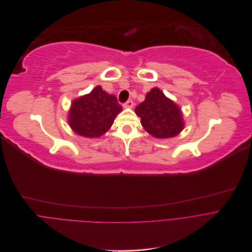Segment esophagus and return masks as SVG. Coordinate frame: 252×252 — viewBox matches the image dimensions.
<instances>
[{"instance_id": "obj_1", "label": "esophagus", "mask_w": 252, "mask_h": 252, "mask_svg": "<svg viewBox=\"0 0 252 252\" xmlns=\"http://www.w3.org/2000/svg\"><path fill=\"white\" fill-rule=\"evenodd\" d=\"M133 105H134V103H133L132 100H128L127 102H125V103L123 104V106H124L125 108H132Z\"/></svg>"}]
</instances>
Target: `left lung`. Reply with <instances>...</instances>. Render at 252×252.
<instances>
[{
  "instance_id": "left-lung-1",
  "label": "left lung",
  "mask_w": 252,
  "mask_h": 252,
  "mask_svg": "<svg viewBox=\"0 0 252 252\" xmlns=\"http://www.w3.org/2000/svg\"><path fill=\"white\" fill-rule=\"evenodd\" d=\"M135 112L141 118L144 129L156 138H172L184 129L185 123L179 106L157 87L147 93Z\"/></svg>"
}]
</instances>
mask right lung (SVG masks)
I'll return each mask as SVG.
<instances>
[{
  "label": "right lung",
  "mask_w": 252,
  "mask_h": 252,
  "mask_svg": "<svg viewBox=\"0 0 252 252\" xmlns=\"http://www.w3.org/2000/svg\"><path fill=\"white\" fill-rule=\"evenodd\" d=\"M122 110L117 98L96 86L89 94L72 101L68 124L78 135L96 138L103 135Z\"/></svg>",
  "instance_id": "1"
}]
</instances>
